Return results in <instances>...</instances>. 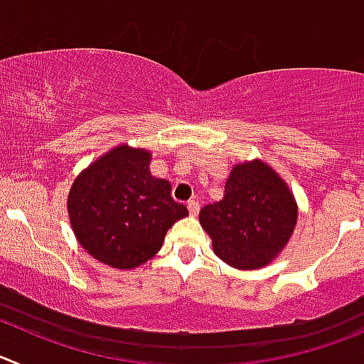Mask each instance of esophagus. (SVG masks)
I'll use <instances>...</instances> for the list:
<instances>
[{"label":"esophagus","mask_w":364,"mask_h":364,"mask_svg":"<svg viewBox=\"0 0 364 364\" xmlns=\"http://www.w3.org/2000/svg\"><path fill=\"white\" fill-rule=\"evenodd\" d=\"M186 208H188V213L192 217H196L199 213V203L198 201H190L188 205H186Z\"/></svg>","instance_id":"obj_1"}]
</instances>
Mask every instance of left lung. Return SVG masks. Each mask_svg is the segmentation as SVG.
<instances>
[{"label":"left lung","instance_id":"1","mask_svg":"<svg viewBox=\"0 0 364 364\" xmlns=\"http://www.w3.org/2000/svg\"><path fill=\"white\" fill-rule=\"evenodd\" d=\"M298 208L284 179L260 159L233 166L224 199L206 205L199 223L220 260L237 269H259L289 242Z\"/></svg>","mask_w":364,"mask_h":364}]
</instances>
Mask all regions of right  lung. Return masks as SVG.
I'll list each match as a JSON object with an SVG mask.
<instances>
[{"label": "right lung", "instance_id": "right-lung-1", "mask_svg": "<svg viewBox=\"0 0 364 364\" xmlns=\"http://www.w3.org/2000/svg\"><path fill=\"white\" fill-rule=\"evenodd\" d=\"M151 152L118 145L75 179L68 213L80 246L102 264L132 269L152 259L176 220L188 215L171 183L149 171Z\"/></svg>", "mask_w": 364, "mask_h": 364}]
</instances>
